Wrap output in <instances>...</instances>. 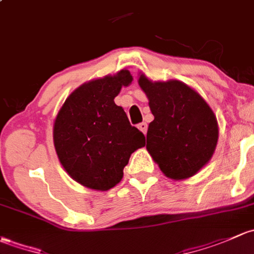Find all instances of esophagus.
I'll use <instances>...</instances> for the list:
<instances>
[{"label":"esophagus","mask_w":254,"mask_h":254,"mask_svg":"<svg viewBox=\"0 0 254 254\" xmlns=\"http://www.w3.org/2000/svg\"><path fill=\"white\" fill-rule=\"evenodd\" d=\"M138 128H139L140 132H143V133H144V134H145L146 130H148V125H146L145 122H142V124L138 125Z\"/></svg>","instance_id":"34e87169"}]
</instances>
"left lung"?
<instances>
[{
  "label": "left lung",
  "mask_w": 254,
  "mask_h": 254,
  "mask_svg": "<svg viewBox=\"0 0 254 254\" xmlns=\"http://www.w3.org/2000/svg\"><path fill=\"white\" fill-rule=\"evenodd\" d=\"M138 84L154 115L146 133V150L166 177L185 180L197 174L213 156L219 138L213 110L194 89L180 80Z\"/></svg>",
  "instance_id": "obj_1"
}]
</instances>
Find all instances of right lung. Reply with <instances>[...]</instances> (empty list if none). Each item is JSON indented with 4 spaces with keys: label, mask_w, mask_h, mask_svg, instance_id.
Listing matches in <instances>:
<instances>
[{
    "label": "right lung",
    "mask_w": 254,
    "mask_h": 254,
    "mask_svg": "<svg viewBox=\"0 0 254 254\" xmlns=\"http://www.w3.org/2000/svg\"><path fill=\"white\" fill-rule=\"evenodd\" d=\"M129 70L90 80L66 99L54 124V144L60 163L78 184L108 190L124 177L133 151L145 137L130 126L125 110L115 104L122 87L132 82Z\"/></svg>",
    "instance_id": "right-lung-1"
}]
</instances>
